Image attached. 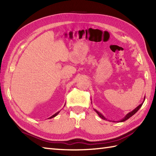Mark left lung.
I'll list each match as a JSON object with an SVG mask.
<instances>
[{"instance_id": "left-lung-1", "label": "left lung", "mask_w": 156, "mask_h": 156, "mask_svg": "<svg viewBox=\"0 0 156 156\" xmlns=\"http://www.w3.org/2000/svg\"><path fill=\"white\" fill-rule=\"evenodd\" d=\"M145 97H144V101H145ZM144 102H142V103L141 104V105H139L138 106V107H136V108H135V109H134V110L133 111H131L130 112H129V113L127 115H126L125 116V117L123 118V119H122V120H121V121H119V122H123V121H125L126 120H127V119H129V118H130V117H132V116H133L134 114H135V113H136V112L138 111V110H139V109H140L141 107V106H142V105H143V103H144ZM94 111H96V112H97V113L98 115V116H99V117H100L101 118H102V119H105V120H106V119H106L105 117H104V116L103 115H102L101 113V112H99L98 111H97V110H96V109H94ZM114 122H115V121H114Z\"/></svg>"}]
</instances>
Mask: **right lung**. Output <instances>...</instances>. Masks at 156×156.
Segmentation results:
<instances>
[{
    "label": "right lung",
    "mask_w": 156,
    "mask_h": 156,
    "mask_svg": "<svg viewBox=\"0 0 156 156\" xmlns=\"http://www.w3.org/2000/svg\"><path fill=\"white\" fill-rule=\"evenodd\" d=\"M59 112H56V113H55V114H54V115H52V116H51V117H49V118H50V119H51V118H53V117H55V116H56V115H58V114L59 113Z\"/></svg>",
    "instance_id": "right-lung-1"
}]
</instances>
